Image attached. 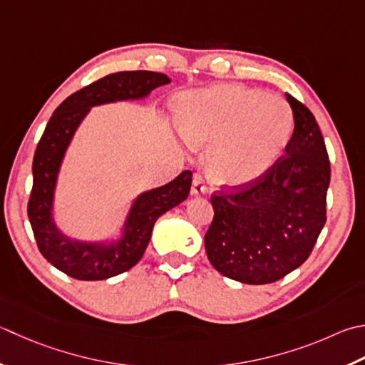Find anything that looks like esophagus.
I'll return each mask as SVG.
<instances>
[{
    "label": "esophagus",
    "instance_id": "34e87169",
    "mask_svg": "<svg viewBox=\"0 0 365 365\" xmlns=\"http://www.w3.org/2000/svg\"><path fill=\"white\" fill-rule=\"evenodd\" d=\"M207 191H209V190H207L204 177L201 174H195V177H192V185H191V195L192 196L205 195Z\"/></svg>",
    "mask_w": 365,
    "mask_h": 365
}]
</instances>
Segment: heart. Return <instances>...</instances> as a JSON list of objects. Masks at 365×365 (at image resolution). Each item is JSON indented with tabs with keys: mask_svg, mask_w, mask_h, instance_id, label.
Returning <instances> with one entry per match:
<instances>
[{
	"mask_svg": "<svg viewBox=\"0 0 365 365\" xmlns=\"http://www.w3.org/2000/svg\"><path fill=\"white\" fill-rule=\"evenodd\" d=\"M175 121L191 144H212L209 174L223 188L258 182L275 166L292 133L287 101L239 83L182 95Z\"/></svg>",
	"mask_w": 365,
	"mask_h": 365,
	"instance_id": "obj_1",
	"label": "heart"
}]
</instances>
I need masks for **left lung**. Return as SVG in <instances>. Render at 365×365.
Instances as JSON below:
<instances>
[{"instance_id": "1", "label": "left lung", "mask_w": 365, "mask_h": 365, "mask_svg": "<svg viewBox=\"0 0 365 365\" xmlns=\"http://www.w3.org/2000/svg\"><path fill=\"white\" fill-rule=\"evenodd\" d=\"M294 131L269 173L248 187L213 192L207 258L247 284L280 280L309 258L326 223L331 163L313 113L287 93Z\"/></svg>"}]
</instances>
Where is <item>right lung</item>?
I'll return each instance as SVG.
<instances>
[{
    "label": "right lung",
    "mask_w": 365,
    "mask_h": 365,
    "mask_svg": "<svg viewBox=\"0 0 365 365\" xmlns=\"http://www.w3.org/2000/svg\"><path fill=\"white\" fill-rule=\"evenodd\" d=\"M169 82L166 74L153 71H125L99 78L73 93L56 107L38 142L33 158L28 218L41 255L76 280H106L131 269L145 252L155 221L190 195L191 170H183L175 180L140 195L126 220L125 237L110 245L71 240L56 230L52 220L56 174L64 152L90 107L144 98L156 87Z\"/></svg>",
    "instance_id": "obj_1"
}]
</instances>
